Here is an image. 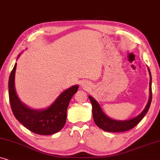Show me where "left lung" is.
I'll list each match as a JSON object with an SVG mask.
<instances>
[{"label":"left lung","mask_w":160,"mask_h":160,"mask_svg":"<svg viewBox=\"0 0 160 160\" xmlns=\"http://www.w3.org/2000/svg\"><path fill=\"white\" fill-rule=\"evenodd\" d=\"M148 72L150 75V82H149V100H148V103L146 105V108L144 110L140 113L136 117L129 120H124V121H118V120H114L111 119L108 117L105 114L102 108H100L99 103L92 97L89 96V100H90L92 106V115L93 119L95 121V123L97 124L98 128H100L102 130H103L106 132H124L131 130L134 127L137 125L143 119V118L145 117L146 113L148 112L149 109L151 102H152V76H151V72L149 68H148Z\"/></svg>","instance_id":"obj_1"}]
</instances>
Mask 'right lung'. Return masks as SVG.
Listing matches in <instances>:
<instances>
[{"label":"right lung","mask_w":160,"mask_h":160,"mask_svg":"<svg viewBox=\"0 0 160 160\" xmlns=\"http://www.w3.org/2000/svg\"><path fill=\"white\" fill-rule=\"evenodd\" d=\"M16 68L17 63L11 72L8 80L9 101L15 118L26 128L38 135H52L62 130L66 122L68 106L74 94L78 91V85L61 93L47 108L35 110L22 102L17 95L14 87Z\"/></svg>","instance_id":"add662e5"}]
</instances>
